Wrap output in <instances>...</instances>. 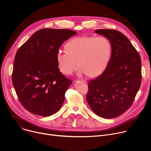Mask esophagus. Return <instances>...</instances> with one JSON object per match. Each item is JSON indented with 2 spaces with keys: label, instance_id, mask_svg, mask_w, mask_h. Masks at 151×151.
I'll use <instances>...</instances> for the list:
<instances>
[{
  "label": "esophagus",
  "instance_id": "esophagus-1",
  "mask_svg": "<svg viewBox=\"0 0 151 151\" xmlns=\"http://www.w3.org/2000/svg\"><path fill=\"white\" fill-rule=\"evenodd\" d=\"M79 81H81V82H84V83H86V81L85 80H79Z\"/></svg>",
  "mask_w": 151,
  "mask_h": 151
}]
</instances>
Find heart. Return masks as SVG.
Listing matches in <instances>:
<instances>
[{"label": "heart", "mask_w": 151, "mask_h": 151, "mask_svg": "<svg viewBox=\"0 0 151 151\" xmlns=\"http://www.w3.org/2000/svg\"><path fill=\"white\" fill-rule=\"evenodd\" d=\"M111 46L105 37L81 36L75 37L66 44L65 50L56 54L58 65L61 72L70 75L81 66L79 74L97 76L104 71L110 58Z\"/></svg>", "instance_id": "1"}]
</instances>
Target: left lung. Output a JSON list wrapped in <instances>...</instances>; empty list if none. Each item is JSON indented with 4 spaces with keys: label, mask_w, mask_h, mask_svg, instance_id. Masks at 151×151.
<instances>
[{
    "label": "left lung",
    "mask_w": 151,
    "mask_h": 151,
    "mask_svg": "<svg viewBox=\"0 0 151 151\" xmlns=\"http://www.w3.org/2000/svg\"><path fill=\"white\" fill-rule=\"evenodd\" d=\"M95 32L109 40L112 52L105 71L88 83L86 100L97 116L114 118L132 105L140 88L141 57L121 32L99 29Z\"/></svg>",
    "instance_id": "1"
}]
</instances>
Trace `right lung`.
Wrapping results in <instances>:
<instances>
[{
  "label": "right lung",
  "mask_w": 151,
  "mask_h": 151,
  "mask_svg": "<svg viewBox=\"0 0 151 151\" xmlns=\"http://www.w3.org/2000/svg\"><path fill=\"white\" fill-rule=\"evenodd\" d=\"M76 33L66 29H42L16 53L13 85L28 111L46 117L60 108L72 81L59 71L56 54L62 44Z\"/></svg>",
  "instance_id": "right-lung-1"
}]
</instances>
